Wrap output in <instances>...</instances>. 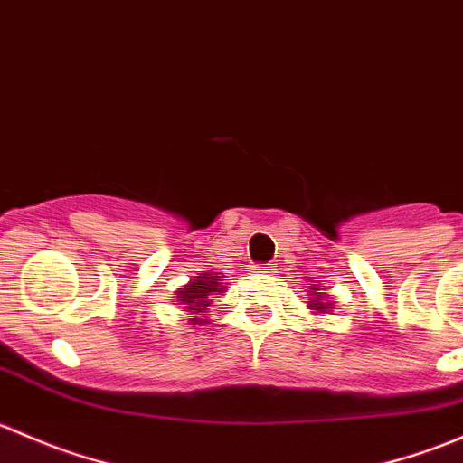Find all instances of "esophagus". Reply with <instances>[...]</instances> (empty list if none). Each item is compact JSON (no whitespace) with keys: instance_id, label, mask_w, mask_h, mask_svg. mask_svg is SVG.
Instances as JSON below:
<instances>
[{"instance_id":"34e87169","label":"esophagus","mask_w":463,"mask_h":463,"mask_svg":"<svg viewBox=\"0 0 463 463\" xmlns=\"http://www.w3.org/2000/svg\"><path fill=\"white\" fill-rule=\"evenodd\" d=\"M253 273H258V275H275V269H273V266H269V264H266V266H255Z\"/></svg>"}]
</instances>
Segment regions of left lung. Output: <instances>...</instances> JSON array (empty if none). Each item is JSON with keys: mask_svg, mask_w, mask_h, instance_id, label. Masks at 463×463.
I'll use <instances>...</instances> for the list:
<instances>
[{"mask_svg": "<svg viewBox=\"0 0 463 463\" xmlns=\"http://www.w3.org/2000/svg\"><path fill=\"white\" fill-rule=\"evenodd\" d=\"M307 293H309V302H307V307L311 309V314L325 316V314H329V311L335 309L334 302L326 298V293L322 291L318 284H311L309 291H307Z\"/></svg>", "mask_w": 463, "mask_h": 463, "instance_id": "obj_1", "label": "left lung"}]
</instances>
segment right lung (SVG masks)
Wrapping results in <instances>:
<instances>
[{
    "label": "right lung",
    "instance_id": "obj_1",
    "mask_svg": "<svg viewBox=\"0 0 463 463\" xmlns=\"http://www.w3.org/2000/svg\"><path fill=\"white\" fill-rule=\"evenodd\" d=\"M223 278H226L223 273L202 270V273L194 275L188 284H184L179 291H175L176 305L184 311H188V325H208V307L213 305L214 298L223 296V293L228 291Z\"/></svg>",
    "mask_w": 463,
    "mask_h": 463
}]
</instances>
